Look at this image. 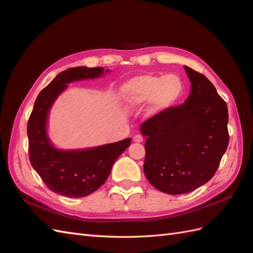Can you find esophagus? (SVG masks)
Here are the masks:
<instances>
[{
  "label": "esophagus",
  "instance_id": "esophagus-1",
  "mask_svg": "<svg viewBox=\"0 0 253 253\" xmlns=\"http://www.w3.org/2000/svg\"><path fill=\"white\" fill-rule=\"evenodd\" d=\"M133 141H134V142H142V141H143L142 136H140V135H135V136L133 137Z\"/></svg>",
  "mask_w": 253,
  "mask_h": 253
}]
</instances>
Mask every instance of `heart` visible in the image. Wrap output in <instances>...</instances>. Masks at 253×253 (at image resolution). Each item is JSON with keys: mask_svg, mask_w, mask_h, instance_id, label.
Returning <instances> with one entry per match:
<instances>
[{"mask_svg": "<svg viewBox=\"0 0 253 253\" xmlns=\"http://www.w3.org/2000/svg\"><path fill=\"white\" fill-rule=\"evenodd\" d=\"M183 94L179 76L145 74L126 81L121 87V97L129 108H138L149 101L148 113L155 114L173 106Z\"/></svg>", "mask_w": 253, "mask_h": 253, "instance_id": "obj_1", "label": "heart"}]
</instances>
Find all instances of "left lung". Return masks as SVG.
<instances>
[{"label":"left lung","mask_w":253,"mask_h":253,"mask_svg":"<svg viewBox=\"0 0 253 253\" xmlns=\"http://www.w3.org/2000/svg\"><path fill=\"white\" fill-rule=\"evenodd\" d=\"M191 91L185 103L145 120L143 172L168 194L191 192L215 174L229 143L228 108L204 75L185 66Z\"/></svg>","instance_id":"obj_1"}]
</instances>
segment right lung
<instances>
[{
    "instance_id": "1",
    "label": "right lung",
    "mask_w": 253,
    "mask_h": 253,
    "mask_svg": "<svg viewBox=\"0 0 253 253\" xmlns=\"http://www.w3.org/2000/svg\"><path fill=\"white\" fill-rule=\"evenodd\" d=\"M109 72V71H106ZM103 67H72L60 73L38 95L27 125L29 160L45 185L57 194L83 197L95 192L108 179L116 159L132 139L85 150L64 151L52 144L47 136V116L57 97L73 81L95 79Z\"/></svg>"
}]
</instances>
